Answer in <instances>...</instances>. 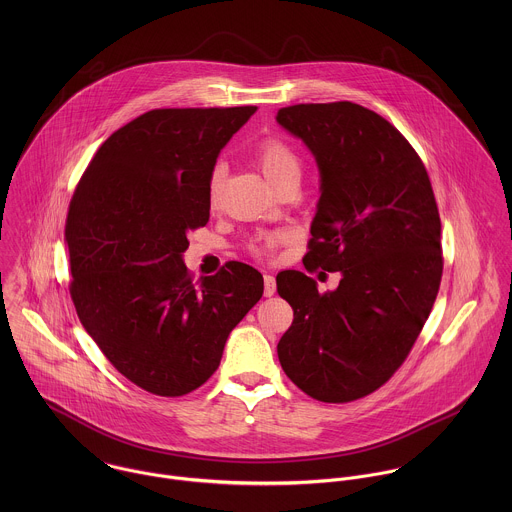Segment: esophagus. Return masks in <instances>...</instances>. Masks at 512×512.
<instances>
[{
    "label": "esophagus",
    "mask_w": 512,
    "mask_h": 512,
    "mask_svg": "<svg viewBox=\"0 0 512 512\" xmlns=\"http://www.w3.org/2000/svg\"><path fill=\"white\" fill-rule=\"evenodd\" d=\"M264 293L270 297L276 293V278L272 274H266L264 276Z\"/></svg>",
    "instance_id": "obj_1"
}]
</instances>
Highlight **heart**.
I'll return each instance as SVG.
<instances>
[{
	"label": "heart",
	"mask_w": 512,
	"mask_h": 512,
	"mask_svg": "<svg viewBox=\"0 0 512 512\" xmlns=\"http://www.w3.org/2000/svg\"><path fill=\"white\" fill-rule=\"evenodd\" d=\"M256 161L272 187L288 177H299V173H301V161H299L297 153L282 140L262 142L256 151ZM222 183H224V167L217 165L209 177V203L211 205L219 203ZM282 240H284L282 232H270L254 244V252L260 256H268L278 248V244Z\"/></svg>",
	"instance_id": "heart-1"
}]
</instances>
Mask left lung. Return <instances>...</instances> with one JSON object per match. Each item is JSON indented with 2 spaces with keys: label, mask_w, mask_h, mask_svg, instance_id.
Wrapping results in <instances>:
<instances>
[{
  "label": "left lung",
  "mask_w": 512,
  "mask_h": 512,
  "mask_svg": "<svg viewBox=\"0 0 512 512\" xmlns=\"http://www.w3.org/2000/svg\"><path fill=\"white\" fill-rule=\"evenodd\" d=\"M276 122L319 169L303 264L341 274L325 293L303 272L278 274L293 309L278 359L311 398L351 402L394 374L430 317L443 270L436 197L418 153L368 108L297 104Z\"/></svg>",
  "instance_id": "left-lung-1"
}]
</instances>
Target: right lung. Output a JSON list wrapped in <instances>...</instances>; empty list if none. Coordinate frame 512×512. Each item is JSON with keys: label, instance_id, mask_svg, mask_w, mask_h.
<instances>
[{"label": "right lung", "instance_id": "1", "mask_svg": "<svg viewBox=\"0 0 512 512\" xmlns=\"http://www.w3.org/2000/svg\"><path fill=\"white\" fill-rule=\"evenodd\" d=\"M256 106L151 110L114 132L84 171L65 226L78 319L106 359L157 396L219 368L264 278L242 262L191 282L187 232L209 222L220 149Z\"/></svg>", "mask_w": 512, "mask_h": 512}]
</instances>
